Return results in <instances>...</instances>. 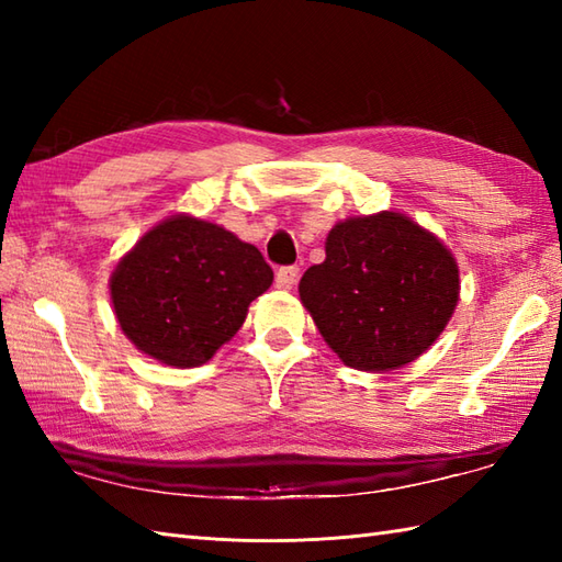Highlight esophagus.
I'll list each match as a JSON object with an SVG mask.
<instances>
[{"label":"esophagus","mask_w":562,"mask_h":562,"mask_svg":"<svg viewBox=\"0 0 562 562\" xmlns=\"http://www.w3.org/2000/svg\"><path fill=\"white\" fill-rule=\"evenodd\" d=\"M296 280H300V268L296 266H284L274 274V284H278L280 290H292Z\"/></svg>","instance_id":"34e87169"}]
</instances>
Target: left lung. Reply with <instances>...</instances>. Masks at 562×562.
<instances>
[{
  "mask_svg": "<svg viewBox=\"0 0 562 562\" xmlns=\"http://www.w3.org/2000/svg\"><path fill=\"white\" fill-rule=\"evenodd\" d=\"M459 266L439 238L401 212L333 226L326 260L300 282V300L340 360L391 372L417 360L459 302Z\"/></svg>",
  "mask_w": 562,
  "mask_h": 562,
  "instance_id": "left-lung-1",
  "label": "left lung"
}]
</instances>
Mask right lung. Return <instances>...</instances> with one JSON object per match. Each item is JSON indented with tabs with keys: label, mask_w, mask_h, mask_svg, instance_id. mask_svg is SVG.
<instances>
[{
	"label": "right lung",
	"mask_w": 562,
	"mask_h": 562,
	"mask_svg": "<svg viewBox=\"0 0 562 562\" xmlns=\"http://www.w3.org/2000/svg\"><path fill=\"white\" fill-rule=\"evenodd\" d=\"M272 284L260 250L224 226L173 214L139 238L111 274L117 324L161 364L200 367L244 326Z\"/></svg>",
	"instance_id": "right-lung-1"
}]
</instances>
